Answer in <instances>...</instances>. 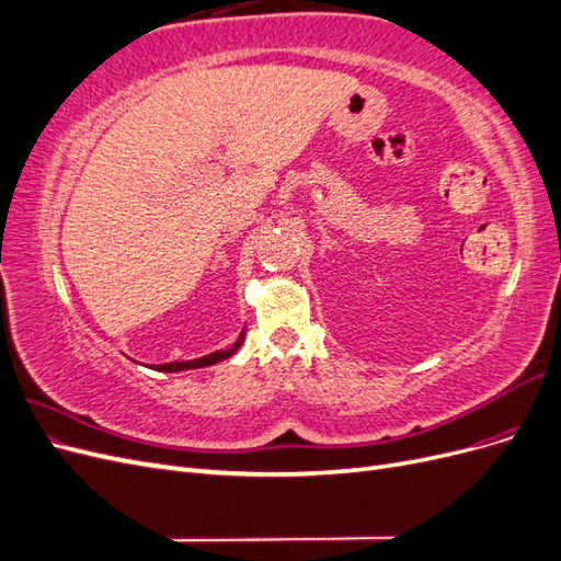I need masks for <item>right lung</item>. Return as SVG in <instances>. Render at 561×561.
Listing matches in <instances>:
<instances>
[{"label":"right lung","mask_w":561,"mask_h":561,"mask_svg":"<svg viewBox=\"0 0 561 561\" xmlns=\"http://www.w3.org/2000/svg\"><path fill=\"white\" fill-rule=\"evenodd\" d=\"M245 334L241 332V336L236 339V344L227 351H215L210 355H203V358H196V360H182V363H165V365H157L159 371H182V369H198V367H210L215 363H222L227 358H231V355L241 348Z\"/></svg>","instance_id":"obj_1"}]
</instances>
